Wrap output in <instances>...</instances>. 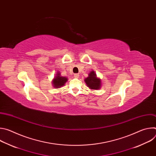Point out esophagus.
I'll list each match as a JSON object with an SVG mask.
<instances>
[{
    "instance_id": "1",
    "label": "esophagus",
    "mask_w": 156,
    "mask_h": 156,
    "mask_svg": "<svg viewBox=\"0 0 156 156\" xmlns=\"http://www.w3.org/2000/svg\"><path fill=\"white\" fill-rule=\"evenodd\" d=\"M79 76H80V75H79L78 73H75V74H74V77H75V78H79Z\"/></svg>"
}]
</instances>
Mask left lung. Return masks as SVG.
<instances>
[{
  "mask_svg": "<svg viewBox=\"0 0 156 156\" xmlns=\"http://www.w3.org/2000/svg\"><path fill=\"white\" fill-rule=\"evenodd\" d=\"M87 86L92 90H99L101 87V80L97 78L94 72H91L89 76L84 80Z\"/></svg>",
  "mask_w": 156,
  "mask_h": 156,
  "instance_id": "obj_1",
  "label": "left lung"
}]
</instances>
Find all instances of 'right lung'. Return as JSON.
Listing matches in <instances>:
<instances>
[{
	"label": "right lung",
	"mask_w": 156,
	"mask_h": 156,
	"mask_svg": "<svg viewBox=\"0 0 156 156\" xmlns=\"http://www.w3.org/2000/svg\"><path fill=\"white\" fill-rule=\"evenodd\" d=\"M57 75L55 76V78L53 80V84L54 86L55 87H61L62 86H63L65 83L67 81V78L66 77H63L61 76L60 75V73L58 72V73L57 74Z\"/></svg>",
	"instance_id": "right-lung-1"
}]
</instances>
